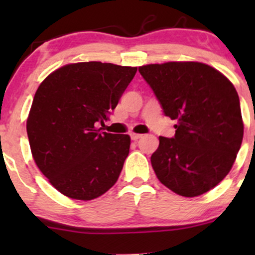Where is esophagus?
Wrapping results in <instances>:
<instances>
[{
    "instance_id": "1",
    "label": "esophagus",
    "mask_w": 255,
    "mask_h": 255,
    "mask_svg": "<svg viewBox=\"0 0 255 255\" xmlns=\"http://www.w3.org/2000/svg\"><path fill=\"white\" fill-rule=\"evenodd\" d=\"M141 136H142L141 134H136V133H131L130 134L131 140H137V139H140V137H141Z\"/></svg>"
}]
</instances>
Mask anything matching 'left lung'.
I'll list each match as a JSON object with an SVG mask.
<instances>
[{
  "instance_id": "1",
  "label": "left lung",
  "mask_w": 255,
  "mask_h": 255,
  "mask_svg": "<svg viewBox=\"0 0 255 255\" xmlns=\"http://www.w3.org/2000/svg\"><path fill=\"white\" fill-rule=\"evenodd\" d=\"M165 116L175 120V136H159L151 156L158 180L182 197H198L230 171L244 137L241 108L234 85L200 62L139 67Z\"/></svg>"
}]
</instances>
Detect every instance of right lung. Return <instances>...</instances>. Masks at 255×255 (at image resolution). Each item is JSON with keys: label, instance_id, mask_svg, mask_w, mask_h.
I'll return each mask as SVG.
<instances>
[{"label": "right lung", "instance_id": "add662e5", "mask_svg": "<svg viewBox=\"0 0 255 255\" xmlns=\"http://www.w3.org/2000/svg\"><path fill=\"white\" fill-rule=\"evenodd\" d=\"M136 69L95 61L67 64L38 87L26 125L32 156L66 197L92 200L118 181L130 137L96 126L109 120Z\"/></svg>", "mask_w": 255, "mask_h": 255}]
</instances>
